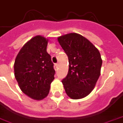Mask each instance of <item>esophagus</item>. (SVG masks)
Instances as JSON below:
<instances>
[{
    "label": "esophagus",
    "mask_w": 123,
    "mask_h": 123,
    "mask_svg": "<svg viewBox=\"0 0 123 123\" xmlns=\"http://www.w3.org/2000/svg\"><path fill=\"white\" fill-rule=\"evenodd\" d=\"M54 68H55V71L57 70V68H58V64H57V63H55V66H54Z\"/></svg>",
    "instance_id": "1"
}]
</instances>
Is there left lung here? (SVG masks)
I'll return each instance as SVG.
<instances>
[{"instance_id": "1", "label": "left lung", "mask_w": 123, "mask_h": 123, "mask_svg": "<svg viewBox=\"0 0 123 123\" xmlns=\"http://www.w3.org/2000/svg\"><path fill=\"white\" fill-rule=\"evenodd\" d=\"M68 56V71L62 80L65 92L71 98L81 99L93 90L102 64L99 50L81 35L71 33L58 37Z\"/></svg>"}]
</instances>
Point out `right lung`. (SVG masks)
Instances as JSON below:
<instances>
[{"label": "right lung", "mask_w": 123, "mask_h": 123, "mask_svg": "<svg viewBox=\"0 0 123 123\" xmlns=\"http://www.w3.org/2000/svg\"><path fill=\"white\" fill-rule=\"evenodd\" d=\"M48 40L36 36L21 48L14 64L16 80L20 89L33 100L47 96L55 71L46 51Z\"/></svg>", "instance_id": "right-lung-1"}]
</instances>
